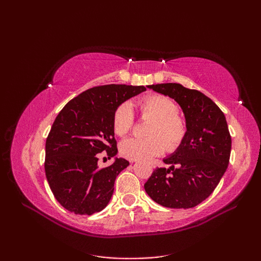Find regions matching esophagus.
<instances>
[{
	"instance_id": "obj_1",
	"label": "esophagus",
	"mask_w": 261,
	"mask_h": 261,
	"mask_svg": "<svg viewBox=\"0 0 261 261\" xmlns=\"http://www.w3.org/2000/svg\"><path fill=\"white\" fill-rule=\"evenodd\" d=\"M131 162H132V163H134V162H135V160H131Z\"/></svg>"
}]
</instances>
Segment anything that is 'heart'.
Returning a JSON list of instances; mask_svg holds the SVG:
<instances>
[{
  "instance_id": "b5f03b06",
  "label": "heart",
  "mask_w": 261,
  "mask_h": 261,
  "mask_svg": "<svg viewBox=\"0 0 261 261\" xmlns=\"http://www.w3.org/2000/svg\"><path fill=\"white\" fill-rule=\"evenodd\" d=\"M140 114L151 118L146 139L130 138L121 143L122 156L130 160H148L163 153L165 149L174 151L178 148L187 134L185 120L178 114V107L168 96L162 94L149 95L138 102ZM135 114L129 104H121L113 113L112 125L116 136L124 137L132 130Z\"/></svg>"
}]
</instances>
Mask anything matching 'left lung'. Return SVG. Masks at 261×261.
Listing matches in <instances>:
<instances>
[{"label":"left lung","mask_w":261,"mask_h":261,"mask_svg":"<svg viewBox=\"0 0 261 261\" xmlns=\"http://www.w3.org/2000/svg\"><path fill=\"white\" fill-rule=\"evenodd\" d=\"M180 105L187 134L178 149L156 168L145 184L154 202L170 208H191L206 199L228 168L231 136L222 111L212 99L177 83L149 85Z\"/></svg>","instance_id":"obj_1"}]
</instances>
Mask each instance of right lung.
Here are the masks:
<instances>
[{"label":"right lung","instance_id":"obj_1","mask_svg":"<svg viewBox=\"0 0 261 261\" xmlns=\"http://www.w3.org/2000/svg\"><path fill=\"white\" fill-rule=\"evenodd\" d=\"M143 91L145 86L92 87L70 99L56 116L46 140L45 171L55 198L69 212L92 215L109 204L116 176L129 162L115 158L101 168L98 156L105 151L110 159L118 152L114 111Z\"/></svg>","mask_w":261,"mask_h":261}]
</instances>
